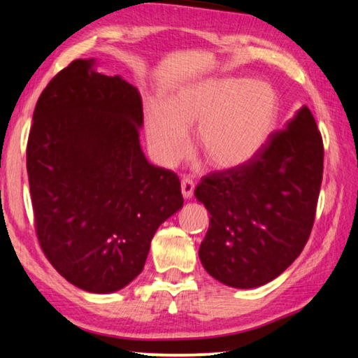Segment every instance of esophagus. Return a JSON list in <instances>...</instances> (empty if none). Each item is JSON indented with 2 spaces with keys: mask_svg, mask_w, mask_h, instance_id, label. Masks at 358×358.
<instances>
[{
  "mask_svg": "<svg viewBox=\"0 0 358 358\" xmlns=\"http://www.w3.org/2000/svg\"><path fill=\"white\" fill-rule=\"evenodd\" d=\"M181 192H183L185 199H191L194 194V181L191 178L181 180Z\"/></svg>",
  "mask_w": 358,
  "mask_h": 358,
  "instance_id": "esophagus-1",
  "label": "esophagus"
}]
</instances>
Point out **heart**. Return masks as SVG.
I'll use <instances>...</instances> for the list:
<instances>
[{"label": "heart", "instance_id": "1", "mask_svg": "<svg viewBox=\"0 0 358 358\" xmlns=\"http://www.w3.org/2000/svg\"><path fill=\"white\" fill-rule=\"evenodd\" d=\"M281 117L278 90L259 78H207L180 88L164 108L150 104L145 131L155 159L173 167L186 156V129L196 128L197 150L216 171L248 164L273 137Z\"/></svg>", "mask_w": 358, "mask_h": 358}]
</instances>
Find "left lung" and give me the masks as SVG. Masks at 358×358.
<instances>
[{
    "instance_id": "8db88e82",
    "label": "left lung",
    "mask_w": 358,
    "mask_h": 358,
    "mask_svg": "<svg viewBox=\"0 0 358 358\" xmlns=\"http://www.w3.org/2000/svg\"><path fill=\"white\" fill-rule=\"evenodd\" d=\"M322 172V137L303 106L248 164L205 175L194 191L210 213L203 268L237 289L280 276L310 238Z\"/></svg>"
}]
</instances>
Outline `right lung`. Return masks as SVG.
Listing matches in <instances>:
<instances>
[{"label":"right lung","instance_id":"obj_1","mask_svg":"<svg viewBox=\"0 0 358 358\" xmlns=\"http://www.w3.org/2000/svg\"><path fill=\"white\" fill-rule=\"evenodd\" d=\"M142 98L120 76L76 59L41 93L27 145L39 245L71 284L123 289L157 227L183 207L180 180L141 148Z\"/></svg>","mask_w":358,"mask_h":358}]
</instances>
